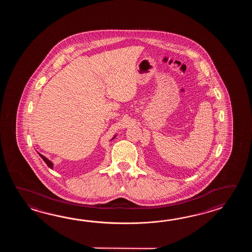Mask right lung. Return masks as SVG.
<instances>
[{"instance_id":"add662e5","label":"right lung","mask_w":252,"mask_h":252,"mask_svg":"<svg viewBox=\"0 0 252 252\" xmlns=\"http://www.w3.org/2000/svg\"><path fill=\"white\" fill-rule=\"evenodd\" d=\"M115 137H116V135H115V136H114V137H113V139H112V140H113V139H114V138H115ZM38 155H39V156H40V157H41V158H42L43 160L45 161V163H46V164H47V165H48V167H50V168H51V169H53L54 164H53V163H52V162H51V161L49 160V159H48V158H46V157H44V156L41 155V154H40V153H38Z\"/></svg>"}]
</instances>
